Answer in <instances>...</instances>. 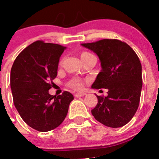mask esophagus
Wrapping results in <instances>:
<instances>
[{"instance_id": "obj_1", "label": "esophagus", "mask_w": 159, "mask_h": 159, "mask_svg": "<svg viewBox=\"0 0 159 159\" xmlns=\"http://www.w3.org/2000/svg\"><path fill=\"white\" fill-rule=\"evenodd\" d=\"M86 93L84 92H77V93L75 94V97H81V96H84L85 95Z\"/></svg>"}]
</instances>
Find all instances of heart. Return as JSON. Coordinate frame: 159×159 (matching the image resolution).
I'll return each instance as SVG.
<instances>
[{
	"label": "heart",
	"mask_w": 159,
	"mask_h": 159,
	"mask_svg": "<svg viewBox=\"0 0 159 159\" xmlns=\"http://www.w3.org/2000/svg\"><path fill=\"white\" fill-rule=\"evenodd\" d=\"M92 55L91 53H88V52H83L81 55V58H84L85 57L90 56ZM67 85L69 87H70L71 89H76V90H82L84 89V84H83V81L82 80L80 79V78H74V79L70 80L69 81V83L67 84Z\"/></svg>",
	"instance_id": "b5f03b06"
}]
</instances>
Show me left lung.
Masks as SVG:
<instances>
[{
  "mask_svg": "<svg viewBox=\"0 0 159 159\" xmlns=\"http://www.w3.org/2000/svg\"><path fill=\"white\" fill-rule=\"evenodd\" d=\"M81 45L98 55L101 72L92 89H108L107 96H98L92 110L96 120L112 128L126 125L139 106L142 89L141 64L133 49L118 39H101Z\"/></svg>",
  "mask_w": 159,
  "mask_h": 159,
  "instance_id": "obj_1",
  "label": "left lung"
}]
</instances>
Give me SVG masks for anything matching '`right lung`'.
Instances as JSON below:
<instances>
[{
  "instance_id": "1",
  "label": "right lung",
  "mask_w": 159,
  "mask_h": 159,
  "mask_svg": "<svg viewBox=\"0 0 159 159\" xmlns=\"http://www.w3.org/2000/svg\"><path fill=\"white\" fill-rule=\"evenodd\" d=\"M65 49L59 44L35 41L18 55L11 70L15 108L23 120L38 131L47 132L61 125L74 99L66 91L58 96L49 94Z\"/></svg>"
}]
</instances>
